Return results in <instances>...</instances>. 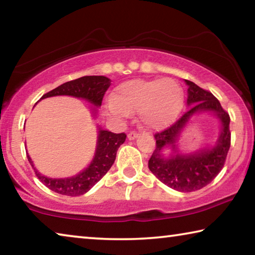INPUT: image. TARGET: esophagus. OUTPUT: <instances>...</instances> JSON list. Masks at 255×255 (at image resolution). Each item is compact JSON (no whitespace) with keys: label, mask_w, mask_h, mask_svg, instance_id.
Listing matches in <instances>:
<instances>
[{"label":"esophagus","mask_w":255,"mask_h":255,"mask_svg":"<svg viewBox=\"0 0 255 255\" xmlns=\"http://www.w3.org/2000/svg\"><path fill=\"white\" fill-rule=\"evenodd\" d=\"M138 135H139V133H138L137 131H130L128 133V138L129 139H135V138L138 137Z\"/></svg>","instance_id":"esophagus-1"}]
</instances>
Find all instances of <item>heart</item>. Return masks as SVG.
<instances>
[{
	"label": "heart",
	"instance_id": "obj_1",
	"mask_svg": "<svg viewBox=\"0 0 255 255\" xmlns=\"http://www.w3.org/2000/svg\"><path fill=\"white\" fill-rule=\"evenodd\" d=\"M182 101V89L174 80H131L116 88L107 102L106 112L120 122L137 111L139 123L156 130L173 122Z\"/></svg>",
	"mask_w": 255,
	"mask_h": 255
}]
</instances>
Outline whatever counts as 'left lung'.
I'll use <instances>...</instances> for the list:
<instances>
[{
	"label": "left lung",
	"instance_id": "left-lung-1",
	"mask_svg": "<svg viewBox=\"0 0 255 255\" xmlns=\"http://www.w3.org/2000/svg\"><path fill=\"white\" fill-rule=\"evenodd\" d=\"M188 85L187 103L190 107L182 117L169 128L154 135L156 148L148 161V169L167 187L181 192H192L206 187L224 167L231 147L230 115L223 109L214 94L185 80ZM200 112H213L222 124V131L213 148L203 149L191 154L177 153V139L180 131L193 114ZM170 147L174 150L169 158L162 150Z\"/></svg>",
	"mask_w": 255,
	"mask_h": 255
}]
</instances>
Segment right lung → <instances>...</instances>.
<instances>
[{"instance_id":"right-lung-1","label":"right lung","mask_w":255,"mask_h":255,"mask_svg":"<svg viewBox=\"0 0 255 255\" xmlns=\"http://www.w3.org/2000/svg\"><path fill=\"white\" fill-rule=\"evenodd\" d=\"M111 84V80L106 76H83L80 79L66 82L58 88L44 94L41 99L56 96H71L85 99L96 107H100L105 93ZM40 99V100H41ZM126 133H115L99 128V136L96 154L90 165L81 173L72 178L51 179L40 174L27 154L28 161L33 167L36 175L51 191L64 196H81L88 192L94 184L100 181L114 164L120 145L126 140Z\"/></svg>"}]
</instances>
